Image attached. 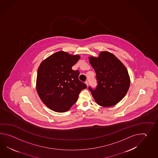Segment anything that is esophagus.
I'll use <instances>...</instances> for the list:
<instances>
[{
  "instance_id": "34e87169",
  "label": "esophagus",
  "mask_w": 158,
  "mask_h": 158,
  "mask_svg": "<svg viewBox=\"0 0 158 158\" xmlns=\"http://www.w3.org/2000/svg\"><path fill=\"white\" fill-rule=\"evenodd\" d=\"M85 84L86 85V86H88V85H89V82H88L87 81H85Z\"/></svg>"
}]
</instances>
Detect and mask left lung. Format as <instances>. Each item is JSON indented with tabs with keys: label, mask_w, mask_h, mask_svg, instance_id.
I'll return each instance as SVG.
<instances>
[{
	"label": "left lung",
	"mask_w": 158,
	"mask_h": 158,
	"mask_svg": "<svg viewBox=\"0 0 158 158\" xmlns=\"http://www.w3.org/2000/svg\"><path fill=\"white\" fill-rule=\"evenodd\" d=\"M89 59L96 73L97 86L95 89L89 87L96 103L104 107L117 104L124 97L130 86L127 68L114 54L107 51Z\"/></svg>",
	"instance_id": "8db88e82"
}]
</instances>
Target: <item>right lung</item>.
<instances>
[{
    "instance_id": "add662e5",
    "label": "right lung",
    "mask_w": 158,
    "mask_h": 158,
    "mask_svg": "<svg viewBox=\"0 0 158 158\" xmlns=\"http://www.w3.org/2000/svg\"><path fill=\"white\" fill-rule=\"evenodd\" d=\"M80 56L59 51L40 63L37 72L36 87L44 104L57 112L68 111L77 102L86 84L78 79L80 72L72 67Z\"/></svg>"
}]
</instances>
